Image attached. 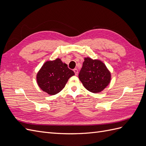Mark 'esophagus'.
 <instances>
[{
    "mask_svg": "<svg viewBox=\"0 0 146 146\" xmlns=\"http://www.w3.org/2000/svg\"><path fill=\"white\" fill-rule=\"evenodd\" d=\"M74 72H75V74H76V76H77V74H78V70H77V69H74Z\"/></svg>",
    "mask_w": 146,
    "mask_h": 146,
    "instance_id": "esophagus-1",
    "label": "esophagus"
}]
</instances>
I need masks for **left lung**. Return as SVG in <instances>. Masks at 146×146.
Segmentation results:
<instances>
[{"instance_id": "1", "label": "left lung", "mask_w": 146, "mask_h": 146, "mask_svg": "<svg viewBox=\"0 0 146 146\" xmlns=\"http://www.w3.org/2000/svg\"><path fill=\"white\" fill-rule=\"evenodd\" d=\"M78 78L87 90L98 93L108 85L111 73L101 61L87 57L83 63Z\"/></svg>"}]
</instances>
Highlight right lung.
Returning <instances> with one entry per match:
<instances>
[{"mask_svg":"<svg viewBox=\"0 0 146 146\" xmlns=\"http://www.w3.org/2000/svg\"><path fill=\"white\" fill-rule=\"evenodd\" d=\"M75 75L68 65L60 58L47 61L39 70L36 80L41 89L47 94L54 95L64 88L69 78Z\"/></svg>","mask_w":146,"mask_h":146,"instance_id":"1","label":"right lung"}]
</instances>
